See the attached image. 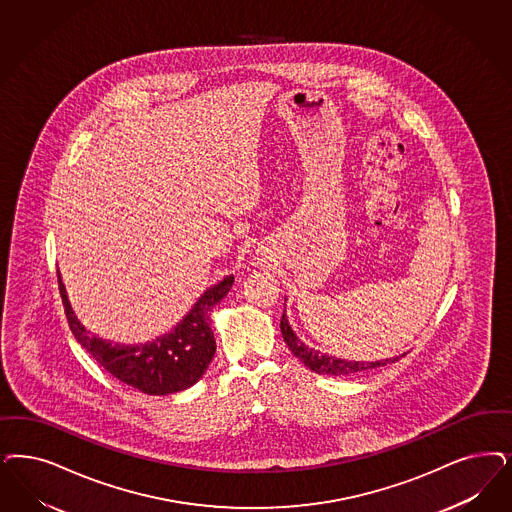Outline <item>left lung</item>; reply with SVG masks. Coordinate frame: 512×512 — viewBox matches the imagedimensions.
Listing matches in <instances>:
<instances>
[{"mask_svg":"<svg viewBox=\"0 0 512 512\" xmlns=\"http://www.w3.org/2000/svg\"><path fill=\"white\" fill-rule=\"evenodd\" d=\"M280 329H282L283 340L287 344V348L291 353L302 361L310 371L318 372V374H331V376H348L355 372L369 371V369H378L384 367L388 363L399 361V357L403 355H395L388 359H380V361H355V359H342L335 355H327V353L319 352L316 348H310L308 344H304L299 336L295 335L293 327L289 325V319L283 312L282 321H280Z\"/></svg>","mask_w":512,"mask_h":512,"instance_id":"left-lung-1","label":"left lung"}]
</instances>
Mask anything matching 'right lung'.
Segmentation results:
<instances>
[{"instance_id":"add662e5","label":"right lung","mask_w":512,"mask_h":512,"mask_svg":"<svg viewBox=\"0 0 512 512\" xmlns=\"http://www.w3.org/2000/svg\"><path fill=\"white\" fill-rule=\"evenodd\" d=\"M232 283L234 276L230 274L208 287L170 333L147 340L145 344H113L87 331L77 319L58 272V289L75 340L117 380L147 395L177 393L191 388L204 376L215 353L210 314L215 304L229 293Z\"/></svg>"}]
</instances>
